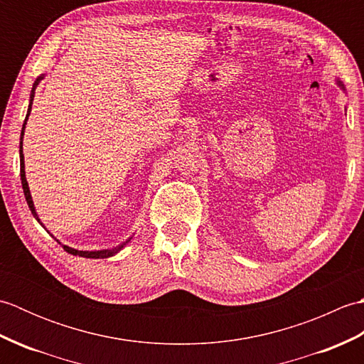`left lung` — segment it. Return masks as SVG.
I'll use <instances>...</instances> for the list:
<instances>
[{
    "label": "left lung",
    "mask_w": 364,
    "mask_h": 364,
    "mask_svg": "<svg viewBox=\"0 0 364 364\" xmlns=\"http://www.w3.org/2000/svg\"><path fill=\"white\" fill-rule=\"evenodd\" d=\"M339 84H341V82H339Z\"/></svg>",
    "instance_id": "8db88e82"
}]
</instances>
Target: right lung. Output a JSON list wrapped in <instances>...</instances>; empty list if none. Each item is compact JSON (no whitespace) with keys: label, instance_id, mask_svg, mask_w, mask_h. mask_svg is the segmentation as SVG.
I'll return each mask as SVG.
<instances>
[{"label":"right lung","instance_id":"add662e5","mask_svg":"<svg viewBox=\"0 0 364 364\" xmlns=\"http://www.w3.org/2000/svg\"><path fill=\"white\" fill-rule=\"evenodd\" d=\"M38 81H41V80H37V81H36L34 87L37 86ZM33 100H34V94L31 95V102H29V107H28V115H29V112H31V106H33ZM28 115H26V119H25V123H26V120H28ZM25 123H23V129H25ZM23 129H21V139H23ZM20 176H21V186H23V192H25V197H26V202H28L29 210H31V213L34 214V218L38 220L37 214H36V210H34L33 198H31V194H29V188H28L26 176H25V161H23L21 142H20ZM38 222H41V220H38ZM122 247H123V245L117 247V249H112V250H103V252H81V250L70 249V247H67V245H63V249H64L65 252H68V253H72V255H80V257H84V258H107V257H111V255L117 253V252L122 249Z\"/></svg>","mask_w":364,"mask_h":364}]
</instances>
